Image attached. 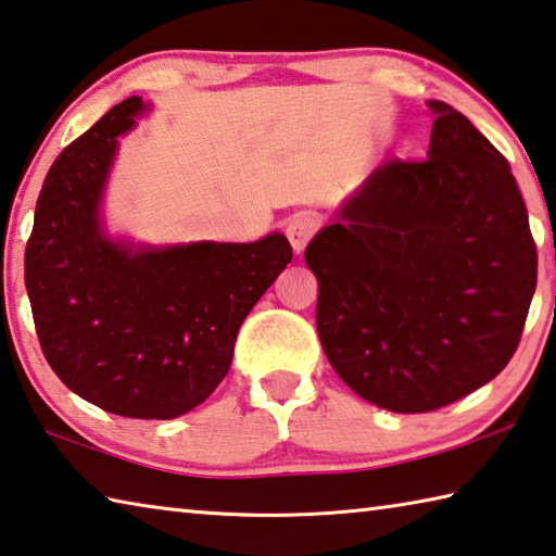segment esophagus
I'll list each match as a JSON object with an SVG mask.
<instances>
[{"mask_svg":"<svg viewBox=\"0 0 556 556\" xmlns=\"http://www.w3.org/2000/svg\"><path fill=\"white\" fill-rule=\"evenodd\" d=\"M318 228H320V220L316 214H306V211H301V214L291 216L287 220V238H289L291 248H294V252H299L301 255V252L306 250L308 240L316 236Z\"/></svg>","mask_w":556,"mask_h":556,"instance_id":"1","label":"esophagus"}]
</instances>
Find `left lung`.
I'll use <instances>...</instances> for the list:
<instances>
[{
    "label": "left lung",
    "instance_id": "1",
    "mask_svg": "<svg viewBox=\"0 0 556 556\" xmlns=\"http://www.w3.org/2000/svg\"><path fill=\"white\" fill-rule=\"evenodd\" d=\"M428 106V157L377 167L304 255L328 362L393 413L438 410L501 375L538 287L508 160L450 104Z\"/></svg>",
    "mask_w": 556,
    "mask_h": 556
}]
</instances>
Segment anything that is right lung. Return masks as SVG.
<instances>
[{
  "label": "right lung",
  "mask_w": 556,
  "mask_h": 556,
  "mask_svg": "<svg viewBox=\"0 0 556 556\" xmlns=\"http://www.w3.org/2000/svg\"><path fill=\"white\" fill-rule=\"evenodd\" d=\"M143 111L128 97L48 169L24 279L40 350L77 396L124 418L197 408L230 369L250 308L291 262L285 236L257 243L130 250L97 218L116 136Z\"/></svg>",
  "instance_id": "right-lung-1"
}]
</instances>
